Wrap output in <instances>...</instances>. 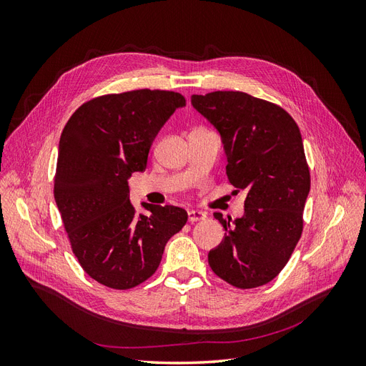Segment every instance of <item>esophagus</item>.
<instances>
[{"mask_svg":"<svg viewBox=\"0 0 366 366\" xmlns=\"http://www.w3.org/2000/svg\"><path fill=\"white\" fill-rule=\"evenodd\" d=\"M187 219H189V223H197V221H202V219H206V214L203 212V210H189L187 212Z\"/></svg>","mask_w":366,"mask_h":366,"instance_id":"esophagus-1","label":"esophagus"}]
</instances>
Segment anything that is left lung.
Segmentation results:
<instances>
[{
    "instance_id": "8db88e82",
    "label": "left lung",
    "mask_w": 366,
    "mask_h": 366,
    "mask_svg": "<svg viewBox=\"0 0 366 366\" xmlns=\"http://www.w3.org/2000/svg\"><path fill=\"white\" fill-rule=\"evenodd\" d=\"M192 107L219 132L230 184L247 194L244 215L214 217L226 230L210 269L238 289L270 282L302 234L310 171L296 122L281 107L241 92L194 94Z\"/></svg>"
}]
</instances>
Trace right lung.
<instances>
[{"label": "right lung", "instance_id": "right-lung-1", "mask_svg": "<svg viewBox=\"0 0 366 366\" xmlns=\"http://www.w3.org/2000/svg\"><path fill=\"white\" fill-rule=\"evenodd\" d=\"M180 93L134 90L92 99L65 125L54 175V200L74 257L86 274L109 289L128 290L156 273L166 242L187 212L142 203L136 214L128 179L147 169L154 139L177 108Z\"/></svg>", "mask_w": 366, "mask_h": 366}]
</instances>
